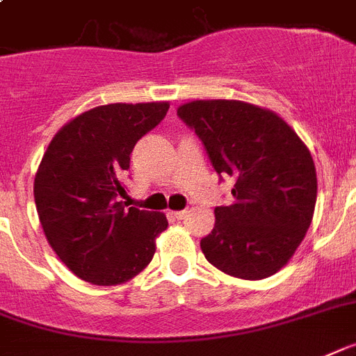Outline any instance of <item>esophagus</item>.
<instances>
[{
	"label": "esophagus",
	"instance_id": "34e87169",
	"mask_svg": "<svg viewBox=\"0 0 356 356\" xmlns=\"http://www.w3.org/2000/svg\"><path fill=\"white\" fill-rule=\"evenodd\" d=\"M189 214V211H169V216L175 220H184Z\"/></svg>",
	"mask_w": 356,
	"mask_h": 356
}]
</instances>
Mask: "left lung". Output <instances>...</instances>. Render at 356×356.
Masks as SVG:
<instances>
[{"label": "left lung", "mask_w": 356, "mask_h": 356, "mask_svg": "<svg viewBox=\"0 0 356 356\" xmlns=\"http://www.w3.org/2000/svg\"><path fill=\"white\" fill-rule=\"evenodd\" d=\"M234 202L214 209L200 248L231 277L260 280L289 262L311 225L316 171L307 147L280 116L236 99H198L178 108Z\"/></svg>", "instance_id": "8db88e82"}]
</instances>
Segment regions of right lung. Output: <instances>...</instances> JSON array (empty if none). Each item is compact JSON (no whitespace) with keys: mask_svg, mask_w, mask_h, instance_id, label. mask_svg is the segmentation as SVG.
<instances>
[{"mask_svg":"<svg viewBox=\"0 0 356 356\" xmlns=\"http://www.w3.org/2000/svg\"><path fill=\"white\" fill-rule=\"evenodd\" d=\"M169 104H111L70 120L52 138L34 180L38 216L51 248L81 280L114 286L136 277L167 229L163 213L127 207L123 176L138 140Z\"/></svg>","mask_w":356,"mask_h":356,"instance_id":"right-lung-1","label":"right lung"}]
</instances>
